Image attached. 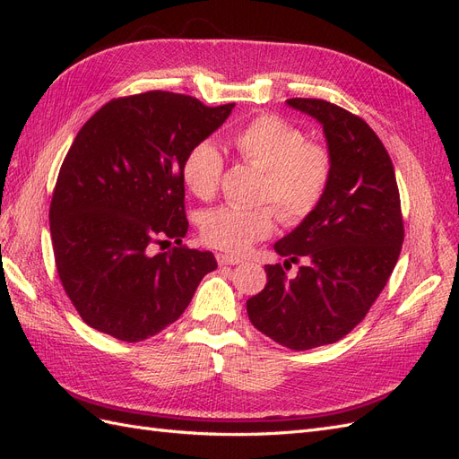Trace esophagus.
I'll return each instance as SVG.
<instances>
[{
  "label": "esophagus",
  "instance_id": "1",
  "mask_svg": "<svg viewBox=\"0 0 459 459\" xmlns=\"http://www.w3.org/2000/svg\"><path fill=\"white\" fill-rule=\"evenodd\" d=\"M216 260H218L220 266H235V264H241L243 262L238 256H230V255H221V253L216 255Z\"/></svg>",
  "mask_w": 459,
  "mask_h": 459
}]
</instances>
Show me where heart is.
Returning <instances> with one entry per match:
<instances>
[{
    "instance_id": "heart-1",
    "label": "heart",
    "mask_w": 459,
    "mask_h": 459,
    "mask_svg": "<svg viewBox=\"0 0 459 459\" xmlns=\"http://www.w3.org/2000/svg\"><path fill=\"white\" fill-rule=\"evenodd\" d=\"M231 145L247 162L264 169L260 201L274 204H224L201 216V238L230 255H241L268 238L280 216L285 226H299L324 201L333 176V155L325 143L307 140L297 124L264 113L231 135ZM224 174V157L216 143L193 145L182 162V182L191 195L211 201Z\"/></svg>"
}]
</instances>
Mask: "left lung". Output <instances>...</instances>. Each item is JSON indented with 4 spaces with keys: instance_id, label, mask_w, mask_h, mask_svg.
Listing matches in <instances>:
<instances>
[{
    "instance_id": "obj_1",
    "label": "left lung",
    "mask_w": 459,
    "mask_h": 459,
    "mask_svg": "<svg viewBox=\"0 0 459 459\" xmlns=\"http://www.w3.org/2000/svg\"><path fill=\"white\" fill-rule=\"evenodd\" d=\"M287 105L324 126L333 176L316 212L283 239L268 264V283L247 300L264 335L290 351L337 342L362 322L391 277L404 241L391 157L364 118L324 100L293 97ZM305 264L293 281L290 262Z\"/></svg>"
}]
</instances>
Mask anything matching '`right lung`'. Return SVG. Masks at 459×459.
I'll return each instance as SVG.
<instances>
[{
	"instance_id": "1",
	"label": "right lung",
	"mask_w": 459,
	"mask_h": 459,
	"mask_svg": "<svg viewBox=\"0 0 459 459\" xmlns=\"http://www.w3.org/2000/svg\"><path fill=\"white\" fill-rule=\"evenodd\" d=\"M233 107L152 90L110 100L78 132L53 189L49 230L65 293L90 327L145 341L174 324L216 270L212 253L182 245V162ZM170 240L169 252L150 255Z\"/></svg>"
}]
</instances>
